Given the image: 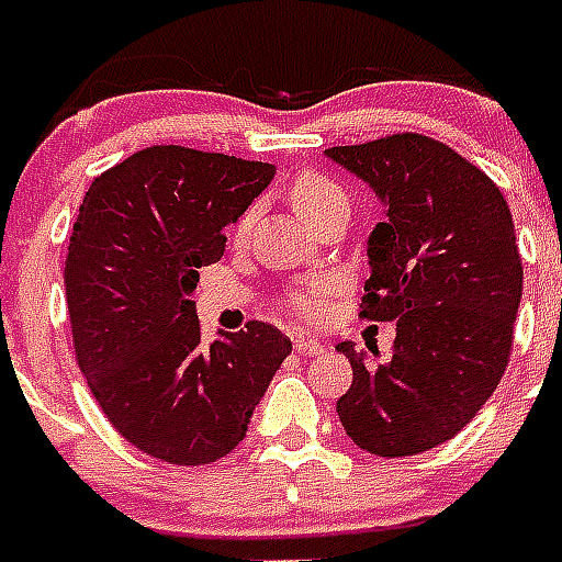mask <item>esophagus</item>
Masks as SVG:
<instances>
[{
	"label": "esophagus",
	"instance_id": "34e87169",
	"mask_svg": "<svg viewBox=\"0 0 562 562\" xmlns=\"http://www.w3.org/2000/svg\"><path fill=\"white\" fill-rule=\"evenodd\" d=\"M294 347H297V352H303V356H321V352L326 350L324 344L315 341V338H297Z\"/></svg>",
	"mask_w": 562,
	"mask_h": 562
}]
</instances>
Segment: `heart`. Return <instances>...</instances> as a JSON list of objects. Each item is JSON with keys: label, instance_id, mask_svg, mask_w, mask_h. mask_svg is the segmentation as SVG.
<instances>
[{"label": "heart", "instance_id": "obj_1", "mask_svg": "<svg viewBox=\"0 0 562 562\" xmlns=\"http://www.w3.org/2000/svg\"><path fill=\"white\" fill-rule=\"evenodd\" d=\"M291 203H294V210L300 212V218L312 221L326 210V206H333L338 201H347V194L344 189L335 183L333 178H326L321 171H300L297 178L291 180ZM254 224V210H247L236 224L238 238L247 236V229ZM335 294V282L329 277H315V280L303 282L297 289L289 291V297H285V306L294 317L300 321H321L326 315V308H329V297Z\"/></svg>", "mask_w": 562, "mask_h": 562}]
</instances>
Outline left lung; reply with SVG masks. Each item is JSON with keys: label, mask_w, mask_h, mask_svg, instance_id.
Returning <instances> with one entry per match:
<instances>
[{"label": "left lung", "mask_w": 562, "mask_h": 562, "mask_svg": "<svg viewBox=\"0 0 562 562\" xmlns=\"http://www.w3.org/2000/svg\"><path fill=\"white\" fill-rule=\"evenodd\" d=\"M384 206L368 238L361 315L396 321L391 359L344 341L338 417L352 443L405 458L452 440L493 396L514 341L522 259L505 194L449 145L393 134L326 148Z\"/></svg>", "instance_id": "obj_1"}]
</instances>
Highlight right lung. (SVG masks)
Wrapping results in <instances>:
<instances>
[{
  "instance_id": "right-lung-1",
  "label": "right lung",
  "mask_w": 562,
  "mask_h": 562,
  "mask_svg": "<svg viewBox=\"0 0 562 562\" xmlns=\"http://www.w3.org/2000/svg\"><path fill=\"white\" fill-rule=\"evenodd\" d=\"M271 162L154 145L92 180L64 282L75 359L119 435L198 467L229 454L291 341L271 324L201 338L198 268L224 256V227L268 189Z\"/></svg>"
}]
</instances>
